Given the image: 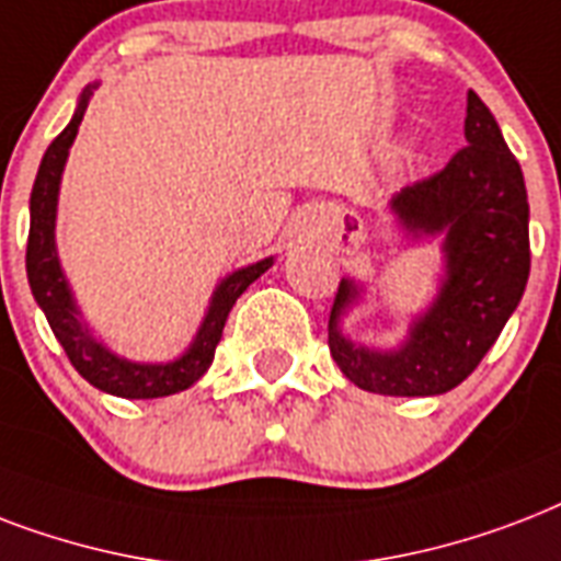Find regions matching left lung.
Segmentation results:
<instances>
[{"label": "left lung", "instance_id": "obj_1", "mask_svg": "<svg viewBox=\"0 0 561 561\" xmlns=\"http://www.w3.org/2000/svg\"><path fill=\"white\" fill-rule=\"evenodd\" d=\"M466 142L442 172L403 186L389 210L407 237H445V277L394 351L357 345L340 328L363 286L342 277L328 345L342 375L375 394L427 398L466 380L501 336L529 277L524 172L492 111L468 90Z\"/></svg>", "mask_w": 561, "mask_h": 561}]
</instances>
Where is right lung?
Here are the masks:
<instances>
[{
  "mask_svg": "<svg viewBox=\"0 0 561 561\" xmlns=\"http://www.w3.org/2000/svg\"><path fill=\"white\" fill-rule=\"evenodd\" d=\"M95 87V84H93ZM93 87H87L69 125L51 140L46 149L34 178L32 190V225H28V249H25V272H28V286H32L34 301L46 312L55 340L64 345L69 363L84 377L87 383L102 389L116 398H131V401H146V398H167V394L184 392L210 368L216 345L221 340V330L228 321V312L237 304L245 289L266 272L275 260L266 257L260 263H251L245 268H237L225 277L210 298V307L204 312V321L190 348L172 363H131L107 348L104 342L93 336V330L81 319L72 289L67 284V275L60 268L58 249H55V216H58V193L60 175L67 167L69 146L76 140L78 125L84 119L87 104L93 95Z\"/></svg>",
  "mask_w": 561,
  "mask_h": 561,
  "instance_id": "obj_1",
  "label": "right lung"
}]
</instances>
